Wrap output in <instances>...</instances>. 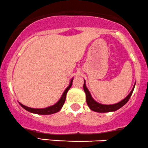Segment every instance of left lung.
I'll return each mask as SVG.
<instances>
[{
	"label": "left lung",
	"instance_id": "obj_1",
	"mask_svg": "<svg viewBox=\"0 0 148 148\" xmlns=\"http://www.w3.org/2000/svg\"><path fill=\"white\" fill-rule=\"evenodd\" d=\"M134 86H135V84H134V87H133V89L132 90V91L130 92V94H129L124 99V100L119 102V103H116V104H113V105H103L96 102L95 100L92 98L90 91H89L88 89H87V87H86L85 81H84L83 88H84V91L86 94V101H87V105H88L89 108H90L92 110L95 111V112L106 113V112H110V111H115V110H118V109H119L120 108L124 106V105L128 102V100H130V97H131V95H132V92L133 91H134Z\"/></svg>",
	"mask_w": 148,
	"mask_h": 148
}]
</instances>
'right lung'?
Here are the masks:
<instances>
[{"label": "right lung", "mask_w": 148, "mask_h": 148, "mask_svg": "<svg viewBox=\"0 0 148 148\" xmlns=\"http://www.w3.org/2000/svg\"><path fill=\"white\" fill-rule=\"evenodd\" d=\"M74 78H72L70 81L69 85L67 87V88L64 90V93L61 95V98L59 99L58 102H57L56 104L53 105V106H49V107L45 108H32L27 107V106H25L24 105L21 104V103H19L20 106L22 108H24L25 110H27V111L30 113H32V114H40V115H49V114H55V113L58 112L61 109V108L64 106V103H65L66 100V96L67 92L69 91L70 88H71V85H72V82Z\"/></svg>", "instance_id": "obj_1"}]
</instances>
